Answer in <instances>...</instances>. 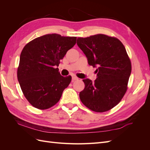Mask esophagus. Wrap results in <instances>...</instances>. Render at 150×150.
Segmentation results:
<instances>
[{
	"label": "esophagus",
	"instance_id": "34e87169",
	"mask_svg": "<svg viewBox=\"0 0 150 150\" xmlns=\"http://www.w3.org/2000/svg\"><path fill=\"white\" fill-rule=\"evenodd\" d=\"M78 78H77V77H76V76H72V81H76V80H78Z\"/></svg>",
	"mask_w": 150,
	"mask_h": 150
}]
</instances>
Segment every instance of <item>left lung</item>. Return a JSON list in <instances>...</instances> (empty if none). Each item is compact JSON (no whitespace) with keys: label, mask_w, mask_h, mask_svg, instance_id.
Wrapping results in <instances>:
<instances>
[{"label":"left lung","mask_w":150,"mask_h":150,"mask_svg":"<svg viewBox=\"0 0 150 150\" xmlns=\"http://www.w3.org/2000/svg\"><path fill=\"white\" fill-rule=\"evenodd\" d=\"M77 44L96 67L93 83L83 79L85 88L79 93L81 102L95 112H105L118 104L127 90L131 64L123 44L117 38L104 34L78 38Z\"/></svg>","instance_id":"left-lung-1"}]
</instances>
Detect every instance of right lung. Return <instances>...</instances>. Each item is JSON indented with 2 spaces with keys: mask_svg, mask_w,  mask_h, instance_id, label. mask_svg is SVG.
Instances as JSON below:
<instances>
[{
  "mask_svg": "<svg viewBox=\"0 0 150 150\" xmlns=\"http://www.w3.org/2000/svg\"><path fill=\"white\" fill-rule=\"evenodd\" d=\"M76 43V37L46 34L31 40L22 49L17 79L31 105L46 110L59 101L71 76H61L57 67Z\"/></svg>",
  "mask_w": 150,
  "mask_h": 150,
  "instance_id": "right-lung-1",
  "label": "right lung"
}]
</instances>
